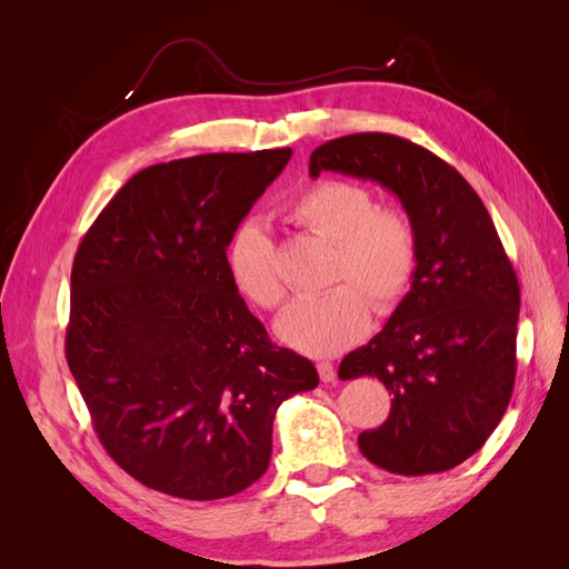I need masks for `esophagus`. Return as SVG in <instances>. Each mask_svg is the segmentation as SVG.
Segmentation results:
<instances>
[{
    "instance_id": "obj_1",
    "label": "esophagus",
    "mask_w": 569,
    "mask_h": 569,
    "mask_svg": "<svg viewBox=\"0 0 569 569\" xmlns=\"http://www.w3.org/2000/svg\"><path fill=\"white\" fill-rule=\"evenodd\" d=\"M318 372H320V380L325 385H335L337 382V370H335V366L330 363V360H320Z\"/></svg>"
}]
</instances>
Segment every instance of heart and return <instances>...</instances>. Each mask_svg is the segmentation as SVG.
I'll list each match as a JSON object with an SVG mask.
<instances>
[{
  "label": "heart",
  "mask_w": 569,
  "mask_h": 569,
  "mask_svg": "<svg viewBox=\"0 0 569 569\" xmlns=\"http://www.w3.org/2000/svg\"><path fill=\"white\" fill-rule=\"evenodd\" d=\"M282 213L332 242L327 282L337 284L291 301L278 318V335L303 353H337L368 330L369 298L377 311H387L408 291L418 268L416 226L396 206H377L370 189L351 180L306 184L282 206ZM228 270L251 303L274 308L282 301L274 242L258 222L249 220L232 234Z\"/></svg>",
  "instance_id": "obj_1"
}]
</instances>
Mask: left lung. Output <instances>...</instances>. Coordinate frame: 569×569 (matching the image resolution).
I'll return each mask as SVG.
<instances>
[{
  "mask_svg": "<svg viewBox=\"0 0 569 569\" xmlns=\"http://www.w3.org/2000/svg\"><path fill=\"white\" fill-rule=\"evenodd\" d=\"M308 170L380 182L418 234L410 291L339 366L341 380L370 375L393 396L360 453L393 475L451 470L491 437L515 385L520 284L487 206L453 166L385 132L325 142Z\"/></svg>",
  "mask_w": 569,
  "mask_h": 569,
  "instance_id": "obj_1",
  "label": "left lung"
}]
</instances>
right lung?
<instances>
[{
	"label": "right lung",
	"mask_w": 569,
	"mask_h": 569,
	"mask_svg": "<svg viewBox=\"0 0 569 569\" xmlns=\"http://www.w3.org/2000/svg\"><path fill=\"white\" fill-rule=\"evenodd\" d=\"M291 149L201 157L132 176L71 270L66 358L94 432L130 477L216 501L268 470L280 403L318 387L239 297L228 247Z\"/></svg>",
	"instance_id": "right-lung-1"
}]
</instances>
